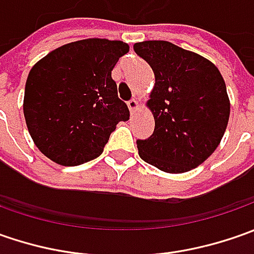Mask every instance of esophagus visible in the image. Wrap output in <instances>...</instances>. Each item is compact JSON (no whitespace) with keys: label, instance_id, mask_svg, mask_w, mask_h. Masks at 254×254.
I'll return each mask as SVG.
<instances>
[{"label":"esophagus","instance_id":"esophagus-1","mask_svg":"<svg viewBox=\"0 0 254 254\" xmlns=\"http://www.w3.org/2000/svg\"><path fill=\"white\" fill-rule=\"evenodd\" d=\"M127 106H128L130 112L134 113L135 110H137V107H138V102H137L135 99H131V100H128V102H127Z\"/></svg>","mask_w":254,"mask_h":254}]
</instances>
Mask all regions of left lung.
Listing matches in <instances>:
<instances>
[{
	"label": "left lung",
	"mask_w": 254,
	"mask_h": 254,
	"mask_svg": "<svg viewBox=\"0 0 254 254\" xmlns=\"http://www.w3.org/2000/svg\"><path fill=\"white\" fill-rule=\"evenodd\" d=\"M134 52L155 74L147 103L155 128L137 140L140 157L171 174L196 168L216 150L229 122L222 74L208 59L167 41L138 42Z\"/></svg>",
	"instance_id": "1"
}]
</instances>
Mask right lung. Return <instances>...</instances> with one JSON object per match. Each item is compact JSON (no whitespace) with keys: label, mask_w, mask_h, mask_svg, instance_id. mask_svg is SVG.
Here are the masks:
<instances>
[{"label":"right lung","mask_w":254,"mask_h":254,"mask_svg":"<svg viewBox=\"0 0 254 254\" xmlns=\"http://www.w3.org/2000/svg\"><path fill=\"white\" fill-rule=\"evenodd\" d=\"M128 52L122 41L83 39L35 64L25 84L24 116L35 145L64 167L92 161L119 122L130 117L112 70Z\"/></svg>","instance_id":"add662e5"}]
</instances>
